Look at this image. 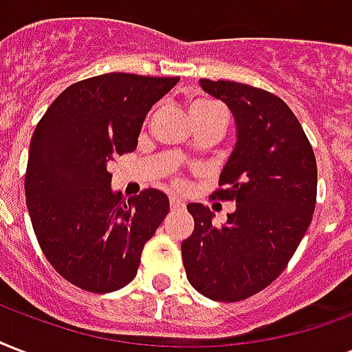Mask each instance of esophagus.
<instances>
[{"mask_svg":"<svg viewBox=\"0 0 352 352\" xmlns=\"http://www.w3.org/2000/svg\"><path fill=\"white\" fill-rule=\"evenodd\" d=\"M170 205L173 210H181V208H184V201H182L181 197H177V195H171Z\"/></svg>","mask_w":352,"mask_h":352,"instance_id":"obj_1","label":"esophagus"}]
</instances>
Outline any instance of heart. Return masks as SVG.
Returning <instances> with one entry per match:
<instances>
[{"instance_id":"b5f03b06","label":"heart","mask_w":352,"mask_h":352,"mask_svg":"<svg viewBox=\"0 0 352 352\" xmlns=\"http://www.w3.org/2000/svg\"><path fill=\"white\" fill-rule=\"evenodd\" d=\"M212 111H221L218 104L212 103V101H194V103L190 104V118L194 116H201V114H206V112Z\"/></svg>"}]
</instances>
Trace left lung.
<instances>
[{"label":"left lung","instance_id":"obj_1","mask_svg":"<svg viewBox=\"0 0 352 352\" xmlns=\"http://www.w3.org/2000/svg\"><path fill=\"white\" fill-rule=\"evenodd\" d=\"M201 88L232 112L236 144L214 197L234 201L227 223L190 203L194 232L181 243L186 277L212 301L258 294L288 265L312 221L318 166L312 146L288 104L275 94L234 80L201 79Z\"/></svg>","mask_w":352,"mask_h":352}]
</instances>
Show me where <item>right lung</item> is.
<instances>
[{
	"label": "right lung",
	"mask_w": 352,
	"mask_h": 352,
	"mask_svg": "<svg viewBox=\"0 0 352 352\" xmlns=\"http://www.w3.org/2000/svg\"><path fill=\"white\" fill-rule=\"evenodd\" d=\"M179 77L104 74L58 96L34 129L25 173L31 223L45 258L77 288L109 294L136 277L142 249L170 212L147 188L125 199L107 164L138 146L153 104Z\"/></svg>",
	"instance_id": "add662e5"
}]
</instances>
